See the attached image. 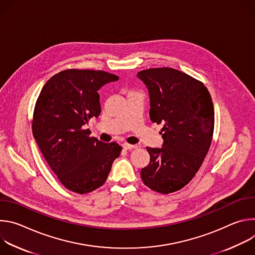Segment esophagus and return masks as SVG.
<instances>
[{
  "instance_id": "34e87169",
  "label": "esophagus",
  "mask_w": 255,
  "mask_h": 255,
  "mask_svg": "<svg viewBox=\"0 0 255 255\" xmlns=\"http://www.w3.org/2000/svg\"><path fill=\"white\" fill-rule=\"evenodd\" d=\"M136 147H137L136 145H132V144H128V143L123 144V148L126 149V150H131V149H134Z\"/></svg>"
}]
</instances>
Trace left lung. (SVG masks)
Here are the masks:
<instances>
[{
    "label": "left lung",
    "instance_id": "8db88e82",
    "mask_svg": "<svg viewBox=\"0 0 255 255\" xmlns=\"http://www.w3.org/2000/svg\"><path fill=\"white\" fill-rule=\"evenodd\" d=\"M137 78L148 90L150 120L163 125L162 147H146L150 161L140 175L152 191L173 193L190 183L208 153L214 132L212 98L203 83L170 67L145 69Z\"/></svg>",
    "mask_w": 255,
    "mask_h": 255
}]
</instances>
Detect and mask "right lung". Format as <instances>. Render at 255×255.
Masks as SVG:
<instances>
[{
    "mask_svg": "<svg viewBox=\"0 0 255 255\" xmlns=\"http://www.w3.org/2000/svg\"><path fill=\"white\" fill-rule=\"evenodd\" d=\"M119 78L102 70L66 69L54 75L36 101L32 131L60 183L87 194L104 185L122 147L91 137L85 125L101 114L98 91Z\"/></svg>",
    "mask_w": 255,
    "mask_h": 255,
    "instance_id": "obj_1",
    "label": "right lung"
}]
</instances>
